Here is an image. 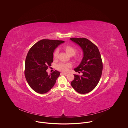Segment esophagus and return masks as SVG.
<instances>
[{"label": "esophagus", "instance_id": "esophagus-1", "mask_svg": "<svg viewBox=\"0 0 128 128\" xmlns=\"http://www.w3.org/2000/svg\"><path fill=\"white\" fill-rule=\"evenodd\" d=\"M61 74H62V75H64V76H66L68 74H66V73H64V72H62L61 73Z\"/></svg>", "mask_w": 128, "mask_h": 128}]
</instances>
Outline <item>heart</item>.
<instances>
[{
  "label": "heart",
  "instance_id": "heart-1",
  "mask_svg": "<svg viewBox=\"0 0 128 128\" xmlns=\"http://www.w3.org/2000/svg\"><path fill=\"white\" fill-rule=\"evenodd\" d=\"M64 49L66 52H67V54L70 56H74L77 52V49L76 48L70 46H66L64 47ZM58 52H59V50L58 49H56L54 51L53 56L54 58H57L58 56ZM71 66H72V64H70L65 63V62H60L56 66V68L58 70L60 71L66 72L68 71L69 68H70Z\"/></svg>",
  "mask_w": 128,
  "mask_h": 128
}]
</instances>
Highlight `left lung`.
I'll return each mask as SVG.
<instances>
[{"mask_svg": "<svg viewBox=\"0 0 128 128\" xmlns=\"http://www.w3.org/2000/svg\"><path fill=\"white\" fill-rule=\"evenodd\" d=\"M70 40L80 46L84 52L80 64L74 69L82 74H74L71 85L79 93H87L95 88L101 78L103 70L101 56L97 46L89 40L84 38H72Z\"/></svg>", "mask_w": 128, "mask_h": 128, "instance_id": "left-lung-1", "label": "left lung"}]
</instances>
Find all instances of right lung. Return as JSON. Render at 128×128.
I'll return each mask as SVG.
<instances>
[{"mask_svg":"<svg viewBox=\"0 0 128 128\" xmlns=\"http://www.w3.org/2000/svg\"><path fill=\"white\" fill-rule=\"evenodd\" d=\"M64 42L43 39L35 44L29 50L25 60V76L31 88L44 94L54 86L60 75L57 70L48 75L46 72L53 62V52L58 45Z\"/></svg>","mask_w":128,"mask_h":128,"instance_id":"right-lung-1","label":"right lung"}]
</instances>
